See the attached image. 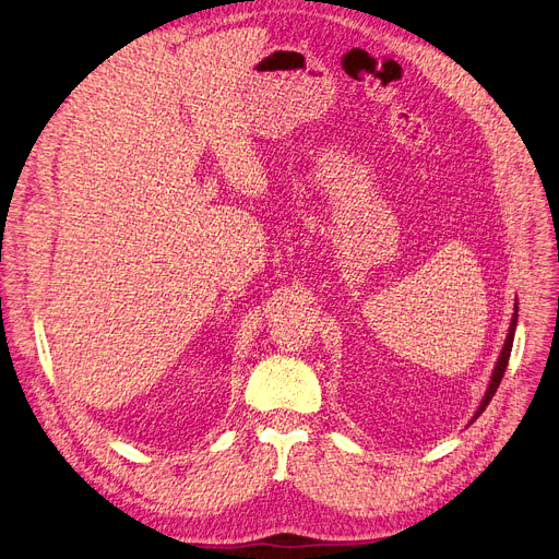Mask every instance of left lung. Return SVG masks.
<instances>
[{"label":"left lung","mask_w":559,"mask_h":559,"mask_svg":"<svg viewBox=\"0 0 559 559\" xmlns=\"http://www.w3.org/2000/svg\"><path fill=\"white\" fill-rule=\"evenodd\" d=\"M516 312H519V304H514V314H512V321H510V331H508L506 344H503V348H501V356H498V362H496V367H493V371H491L489 388H487V392H485V396H483V401H480L478 413H476V417H474L472 421H476V419L483 415V409L489 405V401H491V396L496 394L498 385H501L503 373H506V369H508V360H510V354H512V342H514V331H516V317H519Z\"/></svg>","instance_id":"left-lung-1"}]
</instances>
